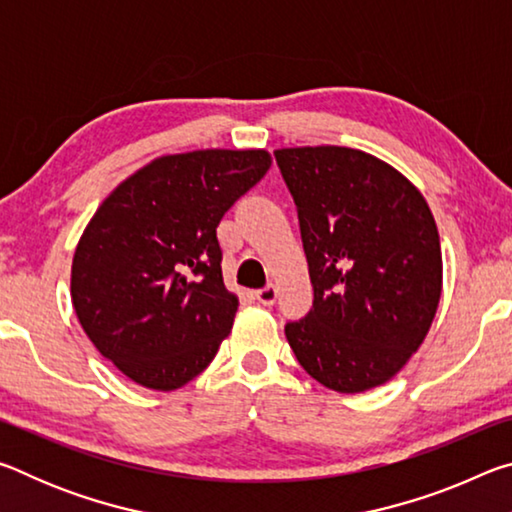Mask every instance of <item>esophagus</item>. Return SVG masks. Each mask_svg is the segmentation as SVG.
I'll return each instance as SVG.
<instances>
[{"instance_id":"obj_1","label":"esophagus","mask_w":512,"mask_h":512,"mask_svg":"<svg viewBox=\"0 0 512 512\" xmlns=\"http://www.w3.org/2000/svg\"><path fill=\"white\" fill-rule=\"evenodd\" d=\"M277 293H280V289L275 287V284H268V287H264V289H259L257 293H255V298L262 302L264 307H271V305H275V300H277Z\"/></svg>"}]
</instances>
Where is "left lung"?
<instances>
[{
    "label": "left lung",
    "mask_w": 512,
    "mask_h": 512,
    "mask_svg": "<svg viewBox=\"0 0 512 512\" xmlns=\"http://www.w3.org/2000/svg\"><path fill=\"white\" fill-rule=\"evenodd\" d=\"M296 201L314 309L289 323L300 366L329 391L391 381L427 339L443 255L427 201L404 173L348 146L275 151Z\"/></svg>",
    "instance_id": "left-lung-1"
}]
</instances>
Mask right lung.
<instances>
[{
	"mask_svg": "<svg viewBox=\"0 0 512 512\" xmlns=\"http://www.w3.org/2000/svg\"><path fill=\"white\" fill-rule=\"evenodd\" d=\"M271 162L266 149L160 155L94 212L72 259V305L121 375L169 393L210 366L239 309L216 225Z\"/></svg>",
	"mask_w": 512,
	"mask_h": 512,
	"instance_id": "add662e5",
	"label": "right lung"
}]
</instances>
